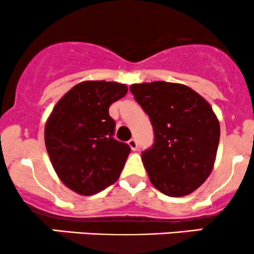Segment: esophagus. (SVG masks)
<instances>
[{
  "label": "esophagus",
  "instance_id": "obj_1",
  "mask_svg": "<svg viewBox=\"0 0 254 254\" xmlns=\"http://www.w3.org/2000/svg\"><path fill=\"white\" fill-rule=\"evenodd\" d=\"M127 144L130 145V148H131V149H132V150H137V149H138V143H137V141H136L135 138H131L130 141L127 142Z\"/></svg>",
  "mask_w": 254,
  "mask_h": 254
}]
</instances>
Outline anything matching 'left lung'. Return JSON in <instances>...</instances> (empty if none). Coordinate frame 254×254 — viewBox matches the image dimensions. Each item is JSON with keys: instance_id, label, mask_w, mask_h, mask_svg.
Here are the masks:
<instances>
[{"instance_id": "left-lung-1", "label": "left lung", "mask_w": 254, "mask_h": 254, "mask_svg": "<svg viewBox=\"0 0 254 254\" xmlns=\"http://www.w3.org/2000/svg\"><path fill=\"white\" fill-rule=\"evenodd\" d=\"M130 90L153 125L154 143L142 151L151 184L170 197L193 192L211 173L220 141L211 106L179 83L155 81Z\"/></svg>"}]
</instances>
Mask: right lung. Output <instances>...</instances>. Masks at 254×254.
Instances as JSON below:
<instances>
[{
	"label": "right lung",
	"instance_id": "right-lung-1",
	"mask_svg": "<svg viewBox=\"0 0 254 254\" xmlns=\"http://www.w3.org/2000/svg\"><path fill=\"white\" fill-rule=\"evenodd\" d=\"M117 82L86 81L58 101L45 125V145L63 184L83 196L112 185L131 148L113 137L116 122L109 107L127 94Z\"/></svg>",
	"mask_w": 254,
	"mask_h": 254
}]
</instances>
